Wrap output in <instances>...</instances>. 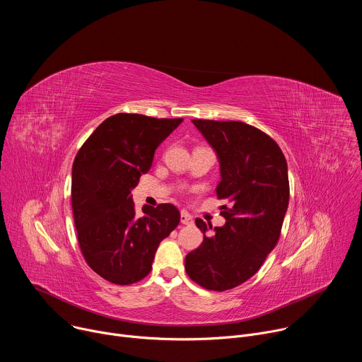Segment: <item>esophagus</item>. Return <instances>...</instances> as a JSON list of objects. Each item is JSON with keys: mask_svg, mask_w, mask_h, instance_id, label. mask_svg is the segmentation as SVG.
Listing matches in <instances>:
<instances>
[{"mask_svg": "<svg viewBox=\"0 0 362 362\" xmlns=\"http://www.w3.org/2000/svg\"><path fill=\"white\" fill-rule=\"evenodd\" d=\"M180 222H182L183 225H192V223H193V219H192V216H190L187 212L182 211V214H180Z\"/></svg>", "mask_w": 362, "mask_h": 362, "instance_id": "obj_1", "label": "esophagus"}]
</instances>
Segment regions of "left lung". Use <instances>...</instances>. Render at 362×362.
Returning <instances> with one entry per match:
<instances>
[{"instance_id":"8db88e82","label":"left lung","mask_w":362,"mask_h":362,"mask_svg":"<svg viewBox=\"0 0 362 362\" xmlns=\"http://www.w3.org/2000/svg\"><path fill=\"white\" fill-rule=\"evenodd\" d=\"M215 148L221 177L216 187L226 223L214 229L196 219L202 245L186 255L185 269L192 281L209 291L232 289L264 265L276 246L289 203L288 165L276 141L242 122L192 120Z\"/></svg>"}]
</instances>
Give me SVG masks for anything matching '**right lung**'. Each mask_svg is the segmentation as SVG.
<instances>
[{"label":"right lung","instance_id":"1","mask_svg":"<svg viewBox=\"0 0 362 362\" xmlns=\"http://www.w3.org/2000/svg\"><path fill=\"white\" fill-rule=\"evenodd\" d=\"M183 122L119 113L103 122L73 163L71 206L87 265L116 285H132L151 271L159 243L179 225L170 203L143 206L132 189L153 163L154 150Z\"/></svg>","mask_w":362,"mask_h":362}]
</instances>
